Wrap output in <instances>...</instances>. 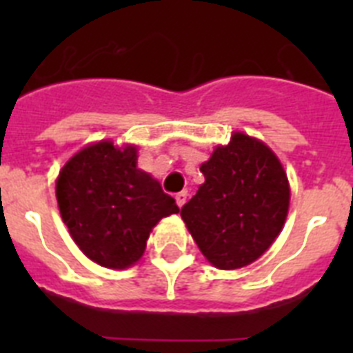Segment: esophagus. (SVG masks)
Returning <instances> with one entry per match:
<instances>
[{"label":"esophagus","instance_id":"34e87169","mask_svg":"<svg viewBox=\"0 0 353 353\" xmlns=\"http://www.w3.org/2000/svg\"><path fill=\"white\" fill-rule=\"evenodd\" d=\"M174 199H176V205H179V207L182 208L183 205H185V201H187V191L179 192V194L174 196Z\"/></svg>","mask_w":353,"mask_h":353}]
</instances>
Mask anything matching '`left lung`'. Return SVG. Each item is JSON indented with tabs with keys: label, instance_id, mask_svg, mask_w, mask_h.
I'll list each match as a JSON object with an SVG mask.
<instances>
[{
	"label": "left lung",
	"instance_id": "obj_1",
	"mask_svg": "<svg viewBox=\"0 0 353 353\" xmlns=\"http://www.w3.org/2000/svg\"><path fill=\"white\" fill-rule=\"evenodd\" d=\"M205 182L180 215L214 267L242 269L281 233L290 185L281 162L265 143L235 132L201 164Z\"/></svg>",
	"mask_w": 353,
	"mask_h": 353
}]
</instances>
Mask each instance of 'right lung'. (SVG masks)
I'll return each instance as SVG.
<instances>
[{
    "label": "right lung",
    "instance_id": "add662e5",
    "mask_svg": "<svg viewBox=\"0 0 353 353\" xmlns=\"http://www.w3.org/2000/svg\"><path fill=\"white\" fill-rule=\"evenodd\" d=\"M56 199L74 242L108 269L136 263L152 228L180 212L161 183L138 168V148L113 141L84 146L61 168Z\"/></svg>",
    "mask_w": 353,
    "mask_h": 353
}]
</instances>
